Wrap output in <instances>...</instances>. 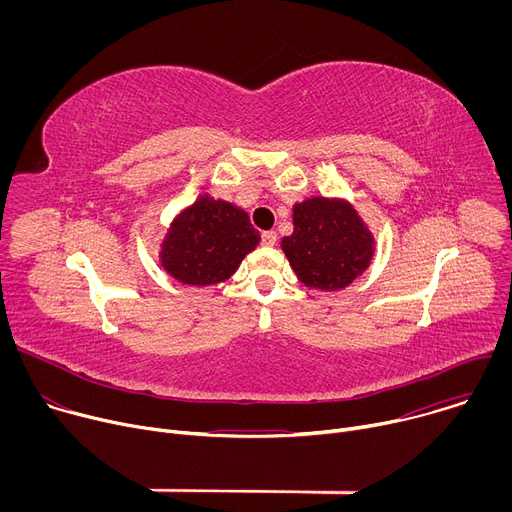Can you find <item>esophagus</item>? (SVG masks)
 <instances>
[{
    "label": "esophagus",
    "instance_id": "esophagus-1",
    "mask_svg": "<svg viewBox=\"0 0 512 512\" xmlns=\"http://www.w3.org/2000/svg\"><path fill=\"white\" fill-rule=\"evenodd\" d=\"M275 241H277V235H275L273 231H265V233L261 235V245H265V247H273Z\"/></svg>",
    "mask_w": 512,
    "mask_h": 512
}]
</instances>
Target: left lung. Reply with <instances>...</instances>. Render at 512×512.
<instances>
[{
  "label": "left lung",
  "mask_w": 512,
  "mask_h": 512,
  "mask_svg": "<svg viewBox=\"0 0 512 512\" xmlns=\"http://www.w3.org/2000/svg\"><path fill=\"white\" fill-rule=\"evenodd\" d=\"M283 251L302 283L336 291L369 267L373 237L346 202L312 198L296 204Z\"/></svg>",
  "instance_id": "left-lung-1"
}]
</instances>
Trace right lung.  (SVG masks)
Here are the masks:
<instances>
[{
  "instance_id": "1",
  "label": "right lung",
  "mask_w": 512,
  "mask_h": 512,
  "mask_svg": "<svg viewBox=\"0 0 512 512\" xmlns=\"http://www.w3.org/2000/svg\"><path fill=\"white\" fill-rule=\"evenodd\" d=\"M257 243L247 212L202 196L174 223L162 263L182 283L210 285L225 281Z\"/></svg>"
}]
</instances>
